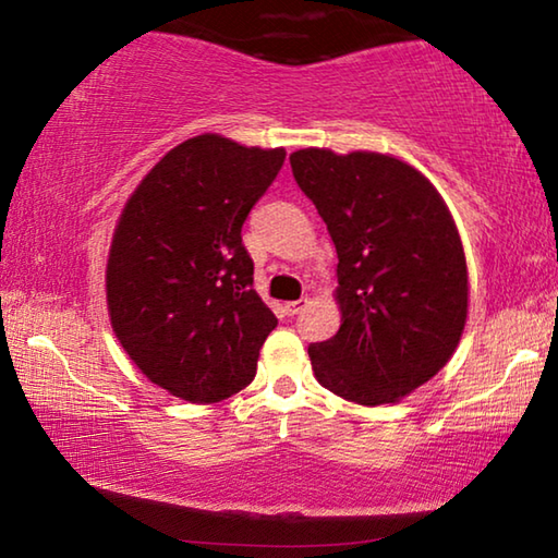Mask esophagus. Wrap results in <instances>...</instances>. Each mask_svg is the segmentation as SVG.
Returning <instances> with one entry per match:
<instances>
[{"mask_svg":"<svg viewBox=\"0 0 558 558\" xmlns=\"http://www.w3.org/2000/svg\"><path fill=\"white\" fill-rule=\"evenodd\" d=\"M310 305V300L307 298H302V300H292V302H286V315H298V313H302V310H305Z\"/></svg>","mask_w":558,"mask_h":558,"instance_id":"34e87169","label":"esophagus"}]
</instances>
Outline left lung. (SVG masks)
<instances>
[{"mask_svg": "<svg viewBox=\"0 0 558 558\" xmlns=\"http://www.w3.org/2000/svg\"><path fill=\"white\" fill-rule=\"evenodd\" d=\"M337 248L342 325L307 349L317 381L362 405L396 403L450 362L468 319V263L446 202L381 153L290 155Z\"/></svg>", "mask_w": 558, "mask_h": 558, "instance_id": "8db88e82", "label": "left lung"}]
</instances>
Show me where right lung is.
<instances>
[{"instance_id":"add662e5","label":"right lung","mask_w":558,"mask_h":558,"mask_svg":"<svg viewBox=\"0 0 558 558\" xmlns=\"http://www.w3.org/2000/svg\"><path fill=\"white\" fill-rule=\"evenodd\" d=\"M286 149L196 135L159 159L112 233V332L149 381L189 403L245 389L278 319L253 290L241 229Z\"/></svg>"}]
</instances>
